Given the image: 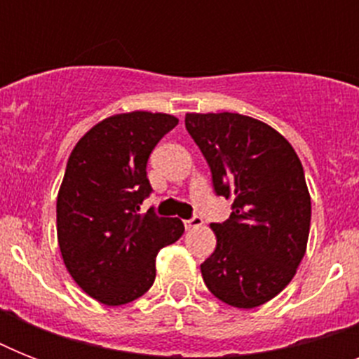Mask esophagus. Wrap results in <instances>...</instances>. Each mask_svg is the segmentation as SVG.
<instances>
[{"label": "esophagus", "mask_w": 359, "mask_h": 359, "mask_svg": "<svg viewBox=\"0 0 359 359\" xmlns=\"http://www.w3.org/2000/svg\"><path fill=\"white\" fill-rule=\"evenodd\" d=\"M203 225V218L199 216H194L190 219H184V227L186 229H196V227H201Z\"/></svg>", "instance_id": "1"}]
</instances>
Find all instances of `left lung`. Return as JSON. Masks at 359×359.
I'll use <instances>...</instances> for the list:
<instances>
[{"mask_svg":"<svg viewBox=\"0 0 359 359\" xmlns=\"http://www.w3.org/2000/svg\"><path fill=\"white\" fill-rule=\"evenodd\" d=\"M186 130L212 173L214 191L233 199L218 244L201 264L205 285L238 309L259 307L294 278L306 255L311 197L292 145L262 121L240 114H186Z\"/></svg>","mask_w":359,"mask_h":359,"instance_id":"obj_1","label":"left lung"}]
</instances>
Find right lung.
Returning a JSON list of instances; mask_svg holds the SVG:
<instances>
[{
	"label": "right lung",
	"mask_w": 359,
	"mask_h": 359,
	"mask_svg": "<svg viewBox=\"0 0 359 359\" xmlns=\"http://www.w3.org/2000/svg\"><path fill=\"white\" fill-rule=\"evenodd\" d=\"M177 124L168 114L111 115L70 152L57 196L59 250L72 279L100 304L123 306L145 294L158 251L184 233L179 218L137 212L152 191L149 156Z\"/></svg>",
	"instance_id": "add662e5"
}]
</instances>
